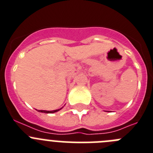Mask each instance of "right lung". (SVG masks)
Returning <instances> with one entry per match:
<instances>
[{
	"label": "right lung",
	"instance_id": "obj_1",
	"mask_svg": "<svg viewBox=\"0 0 153 153\" xmlns=\"http://www.w3.org/2000/svg\"><path fill=\"white\" fill-rule=\"evenodd\" d=\"M62 107L61 109H58V110H52V111H47V110H37L38 112H40V113H56V112L59 111L60 110H62Z\"/></svg>",
	"mask_w": 153,
	"mask_h": 153
}]
</instances>
